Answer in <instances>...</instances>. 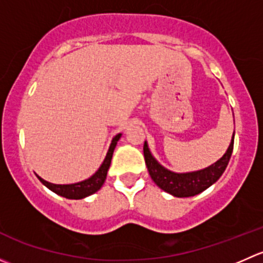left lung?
<instances>
[{"label": "left lung", "instance_id": "left-lung-1", "mask_svg": "<svg viewBox=\"0 0 263 263\" xmlns=\"http://www.w3.org/2000/svg\"><path fill=\"white\" fill-rule=\"evenodd\" d=\"M233 146H234V135L222 158L202 171L191 172V173H174L160 165L151 155L146 141L144 144V156L148 174L158 187L173 195L174 197H191L205 191L221 177L232 156Z\"/></svg>", "mask_w": 263, "mask_h": 263}]
</instances>
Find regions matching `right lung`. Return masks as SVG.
Returning <instances> with one entry per match:
<instances>
[{"mask_svg":"<svg viewBox=\"0 0 263 263\" xmlns=\"http://www.w3.org/2000/svg\"><path fill=\"white\" fill-rule=\"evenodd\" d=\"M121 139V134L116 135L112 140V144H110L109 150H108L107 156H105L104 161L100 165V168L90 177L89 179H85V181L79 182V183H73V184H53V183H49L47 181H44L43 178H41L39 176L38 179L46 185L47 188H49L52 192L57 193V195L62 196V197L70 198V200H80V198H85L87 196L92 195L97 191H99L102 188L103 183H104L105 178H107V173L108 169L110 166V161H112V156H113V151H115L117 141Z\"/></svg>","mask_w":263,"mask_h":263,"instance_id":"add662e5","label":"right lung"}]
</instances>
